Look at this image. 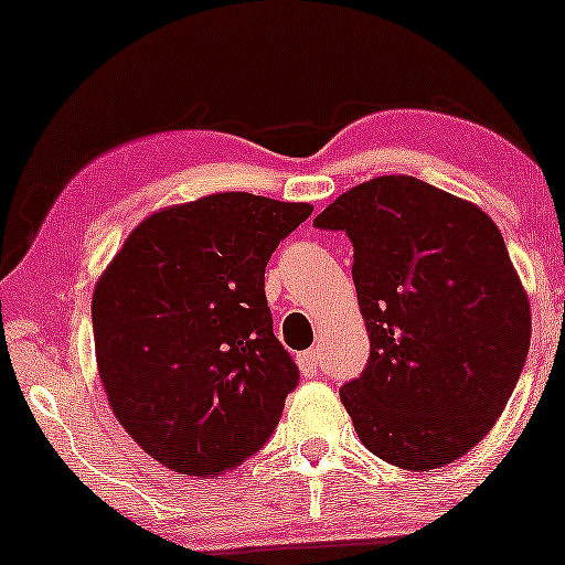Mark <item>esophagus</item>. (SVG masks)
I'll list each match as a JSON object with an SVG mask.
<instances>
[{
	"label": "esophagus",
	"mask_w": 565,
	"mask_h": 565,
	"mask_svg": "<svg viewBox=\"0 0 565 565\" xmlns=\"http://www.w3.org/2000/svg\"><path fill=\"white\" fill-rule=\"evenodd\" d=\"M298 365L306 375H316L321 370V352L319 350H308L298 354Z\"/></svg>",
	"instance_id": "34e87169"
}]
</instances>
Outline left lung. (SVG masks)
Here are the masks:
<instances>
[{
  "label": "left lung",
  "instance_id": "8db88e82",
  "mask_svg": "<svg viewBox=\"0 0 565 565\" xmlns=\"http://www.w3.org/2000/svg\"><path fill=\"white\" fill-rule=\"evenodd\" d=\"M316 228L344 231L370 360L339 396L391 466L458 460L504 412L530 350V303L497 223L406 174L339 195Z\"/></svg>",
  "mask_w": 565,
  "mask_h": 565
}]
</instances>
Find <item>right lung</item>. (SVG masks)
I'll use <instances>...</instances> for the list:
<instances>
[{"label": "right lung", "mask_w": 565, "mask_h": 565, "mask_svg": "<svg viewBox=\"0 0 565 565\" xmlns=\"http://www.w3.org/2000/svg\"><path fill=\"white\" fill-rule=\"evenodd\" d=\"M313 207L218 192L138 223L92 296L97 367L130 437L184 476L242 466L273 435L298 365L265 267Z\"/></svg>", "instance_id": "right-lung-1"}]
</instances>
